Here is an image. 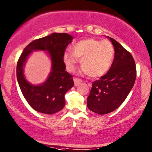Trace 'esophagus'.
Wrapping results in <instances>:
<instances>
[{"label":"esophagus","mask_w":152,"mask_h":152,"mask_svg":"<svg viewBox=\"0 0 152 152\" xmlns=\"http://www.w3.org/2000/svg\"><path fill=\"white\" fill-rule=\"evenodd\" d=\"M73 80H74L75 86H78L79 84H80V83L82 82V80H80V79H79V78H77V77H75L73 79Z\"/></svg>","instance_id":"esophagus-1"}]
</instances>
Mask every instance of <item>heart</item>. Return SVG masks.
Listing matches in <instances>:
<instances>
[{
	"instance_id": "heart-1",
	"label": "heart",
	"mask_w": 152,
	"mask_h": 152,
	"mask_svg": "<svg viewBox=\"0 0 152 152\" xmlns=\"http://www.w3.org/2000/svg\"><path fill=\"white\" fill-rule=\"evenodd\" d=\"M114 49L109 40L95 38L82 39L72 47V51L64 53V62L67 70L74 71L77 64L81 60L83 73L91 77H99L106 73L113 64Z\"/></svg>"
}]
</instances>
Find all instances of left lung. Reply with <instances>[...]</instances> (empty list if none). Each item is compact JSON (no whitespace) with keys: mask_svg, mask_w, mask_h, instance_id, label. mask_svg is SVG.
Returning a JSON list of instances; mask_svg holds the SVG:
<instances>
[{"mask_svg":"<svg viewBox=\"0 0 152 152\" xmlns=\"http://www.w3.org/2000/svg\"><path fill=\"white\" fill-rule=\"evenodd\" d=\"M107 38L114 49L113 64L106 74L92 83L87 98L88 109L99 114L117 109L133 88L136 77L135 61L130 53L114 39Z\"/></svg>","mask_w":152,"mask_h":152,"instance_id":"left-lung-1","label":"left lung"}]
</instances>
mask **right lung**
<instances>
[{
    "instance_id": "right-lung-1",
    "label": "right lung",
    "mask_w": 152,
    "mask_h": 152,
    "mask_svg": "<svg viewBox=\"0 0 152 152\" xmlns=\"http://www.w3.org/2000/svg\"><path fill=\"white\" fill-rule=\"evenodd\" d=\"M72 36L62 33L36 39L25 48L17 63L16 76L24 97L30 106L39 113L52 114L60 111L65 105L64 95L74 86L72 75L65 71L64 53L72 42ZM47 50L52 61V72L42 85L34 86L25 80L23 66L27 57L33 50Z\"/></svg>"
}]
</instances>
